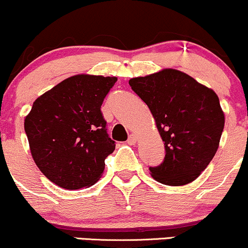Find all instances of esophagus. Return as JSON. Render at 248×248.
Masks as SVG:
<instances>
[{"instance_id":"34e87169","label":"esophagus","mask_w":248,"mask_h":248,"mask_svg":"<svg viewBox=\"0 0 248 248\" xmlns=\"http://www.w3.org/2000/svg\"><path fill=\"white\" fill-rule=\"evenodd\" d=\"M136 141H138V138H136V135H134V134H132V135H129V138H128V144H130V146H133V144L136 143Z\"/></svg>"}]
</instances>
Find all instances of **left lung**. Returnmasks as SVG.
I'll list each match as a JSON object with an SVG mask.
<instances>
[{
    "instance_id": "8db88e82",
    "label": "left lung",
    "mask_w": 248,
    "mask_h": 248,
    "mask_svg": "<svg viewBox=\"0 0 248 248\" xmlns=\"http://www.w3.org/2000/svg\"><path fill=\"white\" fill-rule=\"evenodd\" d=\"M147 104L166 148L153 178L171 186H186L205 170L217 153L225 116L211 88L178 70L164 69L129 80Z\"/></svg>"
}]
</instances>
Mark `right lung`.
<instances>
[{
    "mask_svg": "<svg viewBox=\"0 0 248 248\" xmlns=\"http://www.w3.org/2000/svg\"><path fill=\"white\" fill-rule=\"evenodd\" d=\"M115 77L77 75L37 98L24 129L33 161L45 177L62 189L98 182L105 160L115 149L100 110Z\"/></svg>",
    "mask_w": 248,
    "mask_h": 248,
    "instance_id": "obj_1",
    "label": "right lung"
}]
</instances>
